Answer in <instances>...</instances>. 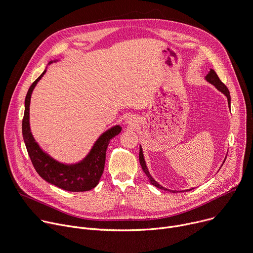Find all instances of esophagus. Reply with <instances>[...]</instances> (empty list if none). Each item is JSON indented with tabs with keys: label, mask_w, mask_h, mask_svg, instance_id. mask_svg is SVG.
Here are the masks:
<instances>
[{
	"label": "esophagus",
	"mask_w": 253,
	"mask_h": 253,
	"mask_svg": "<svg viewBox=\"0 0 253 253\" xmlns=\"http://www.w3.org/2000/svg\"><path fill=\"white\" fill-rule=\"evenodd\" d=\"M136 118L135 117H133L132 115H129V116L126 118V123L127 124H129V125H133V124H135L136 123Z\"/></svg>",
	"instance_id": "obj_1"
}]
</instances>
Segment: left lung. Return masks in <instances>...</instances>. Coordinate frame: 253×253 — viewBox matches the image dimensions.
Listing matches in <instances>:
<instances>
[{"instance_id":"obj_1","label":"left lung","mask_w":253,"mask_h":253,"mask_svg":"<svg viewBox=\"0 0 253 253\" xmlns=\"http://www.w3.org/2000/svg\"><path fill=\"white\" fill-rule=\"evenodd\" d=\"M205 80L208 82V83H210L211 84H213L218 90H220L222 94H224L225 95V97L227 98V100H228V105H229V107H230V104H231V97H230V93H229V90H228V88H227V86L220 81V79L218 78V76H217V74L215 73V71L214 70H212V68H210V71L208 72V74L206 75V77H205ZM225 159H226V157H225ZM139 162H140V166H141V168H142V169H143V171H144V173L146 174V176L148 177V179H149V181L152 183V185L154 186V187H156V188H158V189H160V190H164V191H169V192H171V193H178V191H175V190H169V189H167V188H165V187H163L162 185H159V183L151 176V174H150V172H149V170H148V169H147V166H146V163H145V159H144V154H143V150H142V147H141V145H140V147H139ZM225 162V160H224ZM224 162H223V164H224ZM191 190H193V189H190V190H185V191H181V192H188V191H191Z\"/></svg>"}]
</instances>
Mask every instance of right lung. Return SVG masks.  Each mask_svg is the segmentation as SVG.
<instances>
[{
    "instance_id": "1",
    "label": "right lung",
    "mask_w": 253,
    "mask_h": 253,
    "mask_svg": "<svg viewBox=\"0 0 253 253\" xmlns=\"http://www.w3.org/2000/svg\"><path fill=\"white\" fill-rule=\"evenodd\" d=\"M58 61L54 59L48 64ZM47 68V66H46ZM46 68L29 87L25 98L24 118L22 121V133L28 154L37 173L48 183L68 192H85L98 186L103 174L106 151L110 140L118 135L122 127L115 125L103 132L91 146L88 153L80 162L64 164L53 158L35 140L30 128V102L33 89L46 73Z\"/></svg>"
}]
</instances>
